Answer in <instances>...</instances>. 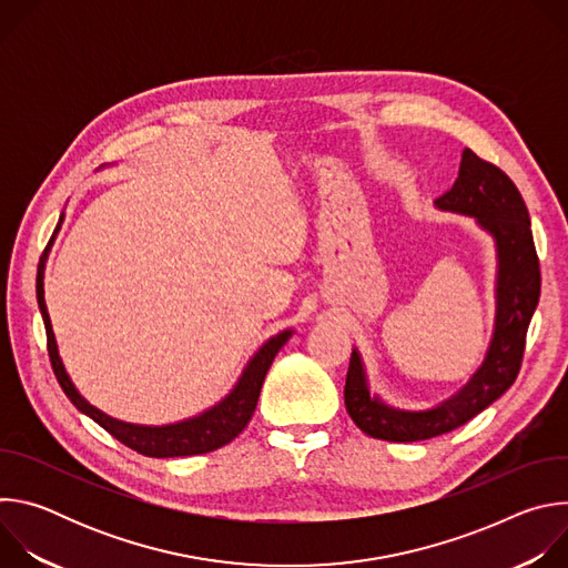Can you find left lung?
<instances>
[{"mask_svg": "<svg viewBox=\"0 0 568 568\" xmlns=\"http://www.w3.org/2000/svg\"><path fill=\"white\" fill-rule=\"evenodd\" d=\"M436 206L476 217L478 226L495 237L499 261L495 335L471 379L427 412H399L379 397H371L362 357L353 351L344 386L346 412L371 438L414 443L447 434L488 409L513 386L521 368L526 333L541 290L530 215L521 193L499 166L465 148L458 178L436 200Z\"/></svg>", "mask_w": 568, "mask_h": 568, "instance_id": "obj_1", "label": "left lung"}]
</instances>
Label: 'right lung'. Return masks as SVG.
Wrapping results in <instances>:
<instances>
[{"label":"right lung","instance_id":"1","mask_svg":"<svg viewBox=\"0 0 568 568\" xmlns=\"http://www.w3.org/2000/svg\"><path fill=\"white\" fill-rule=\"evenodd\" d=\"M60 226V224H58ZM58 231V229H55ZM51 245V242H49ZM49 256V247L44 250L40 265H38V278H36V294H38V305L44 318V331H47V351H49V359L53 366V373L58 377V384L62 386L64 395L73 402V407L78 412H83L85 416H90L94 423H99L105 432H110L116 440H121L125 447L150 456V458H173V456H195V454H206L213 449H220L222 445L231 443L242 429H245L256 412L258 404V395L265 382V375L276 357V353L285 346V342L292 337V331H285L276 337H272L247 364V368L242 371L237 384L233 386V390L220 402L215 404L213 409L178 423V425H164V427H143V425H130V423H121L116 418L105 416L103 412H99L97 407L80 395L75 390V386L71 384L62 359L58 355V344L51 331V318L47 312V303H44V263Z\"/></svg>","mask_w":568,"mask_h":568}]
</instances>
